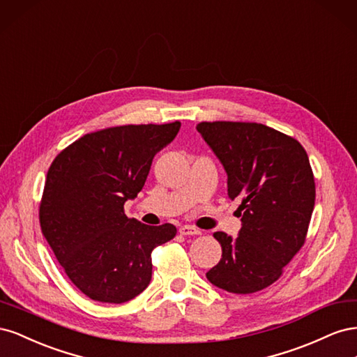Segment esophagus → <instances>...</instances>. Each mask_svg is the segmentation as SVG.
Returning <instances> with one entry per match:
<instances>
[{
  "label": "esophagus",
  "mask_w": 357,
  "mask_h": 357,
  "mask_svg": "<svg viewBox=\"0 0 357 357\" xmlns=\"http://www.w3.org/2000/svg\"><path fill=\"white\" fill-rule=\"evenodd\" d=\"M178 232H180L181 235H201V231H199V229L193 228V226H189V225L181 226V228L178 229Z\"/></svg>",
  "instance_id": "obj_1"
}]
</instances>
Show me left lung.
Masks as SVG:
<instances>
[{
    "label": "left lung",
    "mask_w": 357,
    "mask_h": 357,
    "mask_svg": "<svg viewBox=\"0 0 357 357\" xmlns=\"http://www.w3.org/2000/svg\"><path fill=\"white\" fill-rule=\"evenodd\" d=\"M197 129L228 174V197L241 202L238 236L213 234L222 259L207 278L231 294H255L277 282L305 243L316 199L308 155L262 123L201 122Z\"/></svg>",
    "instance_id": "8db88e82"
}]
</instances>
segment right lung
<instances>
[{
    "label": "right lung",
    "instance_id": "obj_1",
    "mask_svg": "<svg viewBox=\"0 0 357 357\" xmlns=\"http://www.w3.org/2000/svg\"><path fill=\"white\" fill-rule=\"evenodd\" d=\"M181 123L125 125L86 134L52 162L40 225L73 284L93 301L122 304L152 280L153 248L174 225L128 219L123 205L143 189L159 150Z\"/></svg>",
    "mask_w": 357,
    "mask_h": 357
}]
</instances>
